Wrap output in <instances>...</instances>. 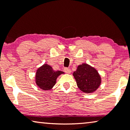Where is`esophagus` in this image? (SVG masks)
<instances>
[{
  "label": "esophagus",
  "instance_id": "esophagus-1",
  "mask_svg": "<svg viewBox=\"0 0 130 130\" xmlns=\"http://www.w3.org/2000/svg\"><path fill=\"white\" fill-rule=\"evenodd\" d=\"M64 71L66 72L67 73V74H70V73L71 72V69L68 68H64Z\"/></svg>",
  "mask_w": 130,
  "mask_h": 130
}]
</instances>
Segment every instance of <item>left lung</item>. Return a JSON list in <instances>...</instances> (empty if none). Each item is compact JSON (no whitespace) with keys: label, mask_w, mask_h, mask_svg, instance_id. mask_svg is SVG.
I'll return each instance as SVG.
<instances>
[{"label":"left lung","mask_w":130,"mask_h":130,"mask_svg":"<svg viewBox=\"0 0 130 130\" xmlns=\"http://www.w3.org/2000/svg\"><path fill=\"white\" fill-rule=\"evenodd\" d=\"M73 75L78 87L84 92H93L98 89L101 83V76L97 71L87 63L78 66Z\"/></svg>","instance_id":"8db88e82"}]
</instances>
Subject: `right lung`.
<instances>
[{"label": "right lung", "mask_w": 130, "mask_h": 130, "mask_svg": "<svg viewBox=\"0 0 130 130\" xmlns=\"http://www.w3.org/2000/svg\"><path fill=\"white\" fill-rule=\"evenodd\" d=\"M64 72L54 71L50 65L44 64L38 69L36 73V84L43 90H49L55 85L58 76Z\"/></svg>", "instance_id": "right-lung-1"}]
</instances>
